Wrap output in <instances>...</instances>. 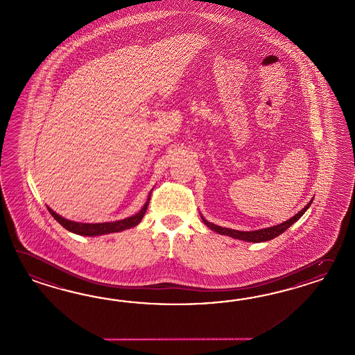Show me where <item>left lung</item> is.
<instances>
[{
  "instance_id": "8db88e82",
  "label": "left lung",
  "mask_w": 355,
  "mask_h": 355,
  "mask_svg": "<svg viewBox=\"0 0 355 355\" xmlns=\"http://www.w3.org/2000/svg\"><path fill=\"white\" fill-rule=\"evenodd\" d=\"M311 202H313V198H311L309 203H308L304 209H301V211H299L295 216H292L291 218H288V220L283 221V223L278 224V225L265 227V229H259V230H251V232H242V230H236V229L218 227V225H215V224H212V223L207 221L206 218L202 216V214H200V218H202V221L205 223V225H207L211 230L216 232L218 234L232 236V238H234V239H241V241H245V242H254V243H259V242H266V241L273 239L275 236H281L283 232H286L288 227H291L293 223H296V221H297V220H299V218L305 214V211L309 209Z\"/></svg>"
}]
</instances>
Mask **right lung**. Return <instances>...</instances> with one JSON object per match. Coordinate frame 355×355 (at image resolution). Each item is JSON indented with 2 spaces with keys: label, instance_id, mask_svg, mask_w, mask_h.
I'll list each match as a JSON object with an SVG mask.
<instances>
[{
  "label": "right lung",
  "instance_id": "right-lung-1",
  "mask_svg": "<svg viewBox=\"0 0 355 355\" xmlns=\"http://www.w3.org/2000/svg\"><path fill=\"white\" fill-rule=\"evenodd\" d=\"M150 194H152V191H149L144 206L141 207V209L137 214L130 216V218H122V220H117V221H108V223H94V224L92 223H77V221L64 218L59 214L54 212L49 206H46V207L49 209V212L53 215V218L62 227H65L69 232H72L74 234L85 236H103V234L117 233V232H122V230H126V229H130V227H137V224L141 221L143 216L146 215V211L148 209L149 200H150Z\"/></svg>",
  "mask_w": 355,
  "mask_h": 355
}]
</instances>
